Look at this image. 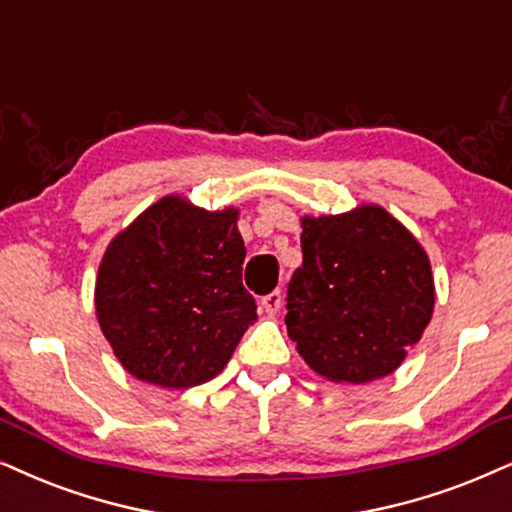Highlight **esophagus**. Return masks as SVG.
<instances>
[{
	"instance_id": "1",
	"label": "esophagus",
	"mask_w": 512,
	"mask_h": 512,
	"mask_svg": "<svg viewBox=\"0 0 512 512\" xmlns=\"http://www.w3.org/2000/svg\"><path fill=\"white\" fill-rule=\"evenodd\" d=\"M261 305H263L265 313L275 315L277 310L282 308V291H270V294H265V296L261 298Z\"/></svg>"
}]
</instances>
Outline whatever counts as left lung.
Segmentation results:
<instances>
[{"label": "left lung", "instance_id": "1", "mask_svg": "<svg viewBox=\"0 0 512 512\" xmlns=\"http://www.w3.org/2000/svg\"><path fill=\"white\" fill-rule=\"evenodd\" d=\"M301 249L284 322L305 364L338 383L393 374L433 315V272L421 244L388 211L360 207L305 216Z\"/></svg>", "mask_w": 512, "mask_h": 512}]
</instances>
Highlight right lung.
<instances>
[{"label": "right lung", "instance_id": "1", "mask_svg": "<svg viewBox=\"0 0 512 512\" xmlns=\"http://www.w3.org/2000/svg\"><path fill=\"white\" fill-rule=\"evenodd\" d=\"M247 256L237 211H204L164 197L105 251L96 313L129 374L192 388L223 371L256 322L242 284Z\"/></svg>", "mask_w": 512, "mask_h": 512}]
</instances>
